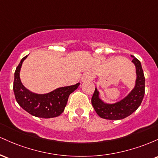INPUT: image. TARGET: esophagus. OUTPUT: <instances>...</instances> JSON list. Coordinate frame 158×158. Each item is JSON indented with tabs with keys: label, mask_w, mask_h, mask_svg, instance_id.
<instances>
[{
	"label": "esophagus",
	"mask_w": 158,
	"mask_h": 158,
	"mask_svg": "<svg viewBox=\"0 0 158 158\" xmlns=\"http://www.w3.org/2000/svg\"><path fill=\"white\" fill-rule=\"evenodd\" d=\"M91 79V75L90 73H85L84 75L82 76V78H81V80L83 81H90Z\"/></svg>",
	"instance_id": "34e87169"
}]
</instances>
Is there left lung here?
<instances>
[{
    "label": "left lung",
    "instance_id": "obj_1",
    "mask_svg": "<svg viewBox=\"0 0 158 158\" xmlns=\"http://www.w3.org/2000/svg\"><path fill=\"white\" fill-rule=\"evenodd\" d=\"M133 61L136 66V85L131 92L120 102L115 104H106L99 98V92L95 88L91 103L94 110L101 118L111 120L122 119L128 117L138 108L145 94V77L141 63L135 56Z\"/></svg>",
    "mask_w": 158,
    "mask_h": 158
}]
</instances>
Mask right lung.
<instances>
[{
    "label": "right lung",
    "mask_w": 158,
    "mask_h": 158,
    "mask_svg": "<svg viewBox=\"0 0 158 158\" xmlns=\"http://www.w3.org/2000/svg\"><path fill=\"white\" fill-rule=\"evenodd\" d=\"M23 57L16 68L13 90L15 99L23 110L32 116L41 118H52L59 116L64 111L69 96L79 87V83L70 86L63 87L46 94H37L24 88L20 79V70Z\"/></svg>",
    "instance_id": "add662e5"
}]
</instances>
